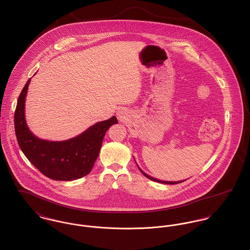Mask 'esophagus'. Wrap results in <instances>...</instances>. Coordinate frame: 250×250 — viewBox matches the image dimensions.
<instances>
[{
    "label": "esophagus",
    "instance_id": "34e87169",
    "mask_svg": "<svg viewBox=\"0 0 250 250\" xmlns=\"http://www.w3.org/2000/svg\"><path fill=\"white\" fill-rule=\"evenodd\" d=\"M118 117H119V119H124V117H125V110L124 109H121V110H119L118 112Z\"/></svg>",
    "mask_w": 250,
    "mask_h": 250
}]
</instances>
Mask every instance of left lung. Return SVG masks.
<instances>
[{"label":"left lung","mask_w":250,"mask_h":250,"mask_svg":"<svg viewBox=\"0 0 250 250\" xmlns=\"http://www.w3.org/2000/svg\"><path fill=\"white\" fill-rule=\"evenodd\" d=\"M139 169L141 170V172L146 176V177H147L148 179H150V180H152V181H155V182H160V183H164V184H177V183H181V182H183V181H185V180H183V181H163V180H158V179H156V178H153V177H151V176H149V175H147L146 173H145L140 167H139Z\"/></svg>","instance_id":"1"}]
</instances>
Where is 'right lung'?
Segmentation results:
<instances>
[{"label":"right lung","mask_w":250,"mask_h":250,"mask_svg":"<svg viewBox=\"0 0 250 250\" xmlns=\"http://www.w3.org/2000/svg\"><path fill=\"white\" fill-rule=\"evenodd\" d=\"M30 79L23 88L14 113L15 134L19 146L29 162L47 177L71 181L87 175L97 160L103 140L117 118L97 123L75 138L51 142L34 136L25 120V99Z\"/></svg>","instance_id":"obj_1"}]
</instances>
